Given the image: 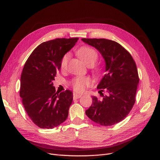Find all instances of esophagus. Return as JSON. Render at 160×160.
I'll use <instances>...</instances> for the list:
<instances>
[{
    "label": "esophagus",
    "mask_w": 160,
    "mask_h": 160,
    "mask_svg": "<svg viewBox=\"0 0 160 160\" xmlns=\"http://www.w3.org/2000/svg\"><path fill=\"white\" fill-rule=\"evenodd\" d=\"M81 95H80V94H78V93H74V95H73V98H74V99H77V98H80L81 97Z\"/></svg>",
    "instance_id": "obj_1"
}]
</instances>
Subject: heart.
I'll list each match as a JSON object with an SVG mask.
<instances>
[{
    "instance_id": "1",
    "label": "heart",
    "mask_w": 160,
    "mask_h": 160,
    "mask_svg": "<svg viewBox=\"0 0 160 160\" xmlns=\"http://www.w3.org/2000/svg\"><path fill=\"white\" fill-rule=\"evenodd\" d=\"M77 54L80 60L86 65L88 63L94 64L98 58V54L94 49L89 47H82L80 48ZM69 54H66L62 59L60 67L62 69H64L65 65L69 60ZM91 84V80L88 78H77L72 80V86L73 89L77 92H82L85 89L89 86Z\"/></svg>"
}]
</instances>
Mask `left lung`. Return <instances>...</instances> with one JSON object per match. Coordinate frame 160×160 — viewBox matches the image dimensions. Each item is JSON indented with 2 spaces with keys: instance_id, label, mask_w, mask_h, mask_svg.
Returning <instances> with one entry per match:
<instances>
[{
  "instance_id": "8db88e82",
  "label": "left lung",
  "mask_w": 160,
  "mask_h": 160,
  "mask_svg": "<svg viewBox=\"0 0 160 160\" xmlns=\"http://www.w3.org/2000/svg\"><path fill=\"white\" fill-rule=\"evenodd\" d=\"M82 40L98 50L106 65V74L97 86L102 98L92 97L93 104L86 114L102 126L115 124L128 115L135 103L139 81L136 64L127 50L114 41L88 38Z\"/></svg>"
}]
</instances>
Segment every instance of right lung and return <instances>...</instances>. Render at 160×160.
Instances as JSON below:
<instances>
[{"label":"right lung","mask_w":160,"mask_h":160,"mask_svg":"<svg viewBox=\"0 0 160 160\" xmlns=\"http://www.w3.org/2000/svg\"><path fill=\"white\" fill-rule=\"evenodd\" d=\"M78 39L58 38L43 42L33 50L24 65L20 97L28 115L41 128L57 127L68 117L72 92H56L52 82L61 68L62 58Z\"/></svg>","instance_id":"right-lung-1"}]
</instances>
